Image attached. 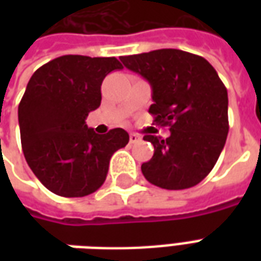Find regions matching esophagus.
Masks as SVG:
<instances>
[{"instance_id": "esophagus-1", "label": "esophagus", "mask_w": 261, "mask_h": 261, "mask_svg": "<svg viewBox=\"0 0 261 261\" xmlns=\"http://www.w3.org/2000/svg\"><path fill=\"white\" fill-rule=\"evenodd\" d=\"M140 141V136L136 134V133H131L130 134V144H136V142Z\"/></svg>"}]
</instances>
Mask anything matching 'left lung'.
I'll use <instances>...</instances> for the list:
<instances>
[{
	"instance_id": "8db88e82",
	"label": "left lung",
	"mask_w": 261,
	"mask_h": 261,
	"mask_svg": "<svg viewBox=\"0 0 261 261\" xmlns=\"http://www.w3.org/2000/svg\"><path fill=\"white\" fill-rule=\"evenodd\" d=\"M120 60L151 84L149 113L170 130L166 140L144 136L153 155L141 165L142 175L166 190L198 185L217 164L229 130L228 92L217 71L205 59L177 48Z\"/></svg>"
}]
</instances>
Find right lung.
<instances>
[{
	"mask_svg": "<svg viewBox=\"0 0 261 261\" xmlns=\"http://www.w3.org/2000/svg\"><path fill=\"white\" fill-rule=\"evenodd\" d=\"M123 68L116 57L61 56L35 71L18 108L20 142L29 168L42 185L61 197L96 192L109 162L128 144V133L96 134L85 123L100 106L105 76Z\"/></svg>",
	"mask_w": 261,
	"mask_h": 261,
	"instance_id": "add662e5",
	"label": "right lung"
}]
</instances>
